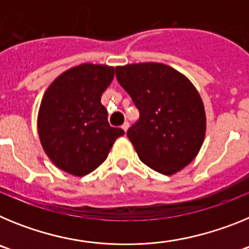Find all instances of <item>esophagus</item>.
Segmentation results:
<instances>
[{"label":"esophagus","instance_id":"34e87169","mask_svg":"<svg viewBox=\"0 0 249 249\" xmlns=\"http://www.w3.org/2000/svg\"><path fill=\"white\" fill-rule=\"evenodd\" d=\"M128 128H129V123L128 122L123 123V124H122V129H123V131L127 132V129H128Z\"/></svg>","mask_w":249,"mask_h":249}]
</instances>
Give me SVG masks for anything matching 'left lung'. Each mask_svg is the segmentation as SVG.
<instances>
[{
    "mask_svg": "<svg viewBox=\"0 0 249 249\" xmlns=\"http://www.w3.org/2000/svg\"><path fill=\"white\" fill-rule=\"evenodd\" d=\"M116 77L140 111L127 131L140 160L166 176L188 166L206 136L203 101L193 83L157 62L117 66Z\"/></svg>",
    "mask_w": 249,
    "mask_h": 249,
    "instance_id": "obj_1",
    "label": "left lung"
}]
</instances>
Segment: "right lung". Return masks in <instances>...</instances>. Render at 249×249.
I'll return each mask as SVG.
<instances>
[{"instance_id": "obj_1", "label": "right lung", "mask_w": 249, "mask_h": 249, "mask_svg": "<svg viewBox=\"0 0 249 249\" xmlns=\"http://www.w3.org/2000/svg\"><path fill=\"white\" fill-rule=\"evenodd\" d=\"M114 67L82 63L59 74L43 94L37 131L51 162L76 177L105 162L114 141L124 135L109 126L101 96L111 85Z\"/></svg>"}]
</instances>
